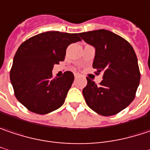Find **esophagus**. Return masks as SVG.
Masks as SVG:
<instances>
[{
  "mask_svg": "<svg viewBox=\"0 0 150 150\" xmlns=\"http://www.w3.org/2000/svg\"><path fill=\"white\" fill-rule=\"evenodd\" d=\"M78 78V75L77 74H75V79H77Z\"/></svg>",
  "mask_w": 150,
  "mask_h": 150,
  "instance_id": "obj_1",
  "label": "esophagus"
}]
</instances>
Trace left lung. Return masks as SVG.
I'll return each mask as SVG.
<instances>
[{"label":"left lung","instance_id":"obj_1","mask_svg":"<svg viewBox=\"0 0 150 150\" xmlns=\"http://www.w3.org/2000/svg\"><path fill=\"white\" fill-rule=\"evenodd\" d=\"M79 35L95 47L93 67L96 75L103 74L99 85L86 77L87 85L82 91L86 103L101 115H116L133 101L140 81L134 49L127 40L106 30Z\"/></svg>","mask_w":150,"mask_h":150}]
</instances>
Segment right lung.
Returning <instances> with one entry per match:
<instances>
[{
	"label": "right lung",
	"mask_w": 150,
	"mask_h": 150,
	"mask_svg": "<svg viewBox=\"0 0 150 150\" xmlns=\"http://www.w3.org/2000/svg\"><path fill=\"white\" fill-rule=\"evenodd\" d=\"M81 40L75 34L47 31L23 41L15 53L10 79L16 98L28 110L46 115L60 108L74 81L70 71L53 78L52 70L65 58L69 45Z\"/></svg>",
	"instance_id": "obj_1"
}]
</instances>
